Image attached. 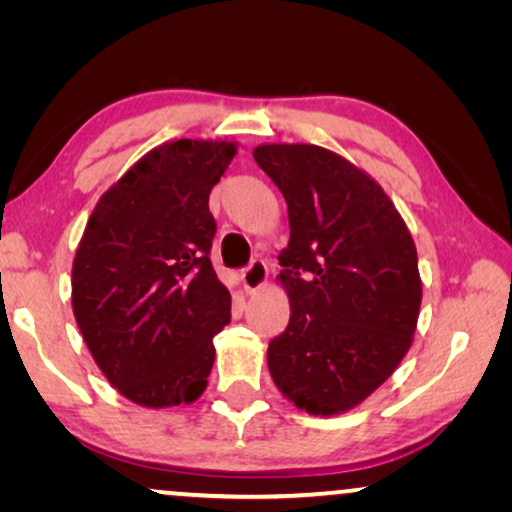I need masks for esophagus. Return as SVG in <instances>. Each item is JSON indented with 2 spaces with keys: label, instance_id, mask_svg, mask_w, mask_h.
I'll use <instances>...</instances> for the list:
<instances>
[{
  "label": "esophagus",
  "instance_id": "1",
  "mask_svg": "<svg viewBox=\"0 0 512 512\" xmlns=\"http://www.w3.org/2000/svg\"><path fill=\"white\" fill-rule=\"evenodd\" d=\"M242 282L247 286L249 293L261 291L268 284V265L263 261H251L249 268L242 272Z\"/></svg>",
  "mask_w": 512,
  "mask_h": 512
}]
</instances>
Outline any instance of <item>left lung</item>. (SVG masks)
Here are the masks:
<instances>
[{
    "label": "left lung",
    "mask_w": 512,
    "mask_h": 512,
    "mask_svg": "<svg viewBox=\"0 0 512 512\" xmlns=\"http://www.w3.org/2000/svg\"><path fill=\"white\" fill-rule=\"evenodd\" d=\"M258 167L289 207L277 284L286 331L268 368L284 398L314 417L356 408L394 375L417 331V247L384 188L317 144H261Z\"/></svg>",
    "instance_id": "obj_1"
}]
</instances>
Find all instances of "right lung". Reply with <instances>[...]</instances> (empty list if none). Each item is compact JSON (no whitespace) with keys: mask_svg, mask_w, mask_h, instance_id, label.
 <instances>
[{"mask_svg":"<svg viewBox=\"0 0 512 512\" xmlns=\"http://www.w3.org/2000/svg\"><path fill=\"white\" fill-rule=\"evenodd\" d=\"M233 139H177L144 153L102 193L72 265V310L90 356L142 408L195 403L230 324V293L209 261V193Z\"/></svg>","mask_w":512,"mask_h":512,"instance_id":"right-lung-1","label":"right lung"}]
</instances>
